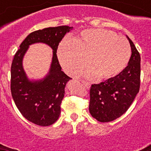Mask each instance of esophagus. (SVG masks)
<instances>
[{
  "instance_id": "34e87169",
  "label": "esophagus",
  "mask_w": 151,
  "mask_h": 151,
  "mask_svg": "<svg viewBox=\"0 0 151 151\" xmlns=\"http://www.w3.org/2000/svg\"><path fill=\"white\" fill-rule=\"evenodd\" d=\"M82 84H83V85L85 86V88H86L88 89V88H91V85L89 83H88V82H83Z\"/></svg>"
}]
</instances>
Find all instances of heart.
Segmentation results:
<instances>
[{"instance_id":"1","label":"heart","mask_w":151,"mask_h":151,"mask_svg":"<svg viewBox=\"0 0 151 151\" xmlns=\"http://www.w3.org/2000/svg\"><path fill=\"white\" fill-rule=\"evenodd\" d=\"M131 54L130 45L125 38L101 29H85L75 41L65 38L57 49L61 66L71 76H78L88 60L91 68L85 75L90 79L117 76L127 66Z\"/></svg>"}]
</instances>
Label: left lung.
<instances>
[{
  "label": "left lung",
  "mask_w": 151,
  "mask_h": 151,
  "mask_svg": "<svg viewBox=\"0 0 151 151\" xmlns=\"http://www.w3.org/2000/svg\"><path fill=\"white\" fill-rule=\"evenodd\" d=\"M126 37L132 50L128 66L117 76L91 88L89 112L99 122H111L123 115L139 91L141 57L132 41Z\"/></svg>",
  "instance_id": "obj_1"
}]
</instances>
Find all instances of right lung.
I'll use <instances>...</instances> for the list:
<instances>
[{
    "instance_id": "1",
    "label": "right lung",
    "mask_w": 151,
    "mask_h": 151,
    "mask_svg": "<svg viewBox=\"0 0 151 151\" xmlns=\"http://www.w3.org/2000/svg\"><path fill=\"white\" fill-rule=\"evenodd\" d=\"M73 27H49L30 33L17 51L11 66L10 90L16 106L26 119L48 126L58 119L65 88L72 78L61 71L57 50L64 35ZM45 43L53 50L49 73L43 79L30 80L23 68V58L30 45Z\"/></svg>"
}]
</instances>
